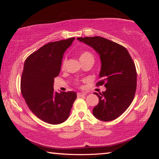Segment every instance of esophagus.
I'll return each mask as SVG.
<instances>
[{
    "mask_svg": "<svg viewBox=\"0 0 159 159\" xmlns=\"http://www.w3.org/2000/svg\"><path fill=\"white\" fill-rule=\"evenodd\" d=\"M77 97H84V96L86 95V93L78 92V93H77Z\"/></svg>",
    "mask_w": 159,
    "mask_h": 159,
    "instance_id": "obj_1",
    "label": "esophagus"
}]
</instances>
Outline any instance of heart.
I'll return each mask as SVG.
<instances>
[{
    "label": "heart",
    "mask_w": 159,
    "mask_h": 159,
    "mask_svg": "<svg viewBox=\"0 0 159 159\" xmlns=\"http://www.w3.org/2000/svg\"><path fill=\"white\" fill-rule=\"evenodd\" d=\"M88 57H93L92 54H91L90 53H89V52L87 51H85V52H83V53L80 55V59H84V58H88ZM66 61H62V63H61V68L62 69H64L65 67H66Z\"/></svg>",
    "instance_id": "1"
}]
</instances>
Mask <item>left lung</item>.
<instances>
[{"label": "left lung", "instance_id": "8db88e82", "mask_svg": "<svg viewBox=\"0 0 159 159\" xmlns=\"http://www.w3.org/2000/svg\"><path fill=\"white\" fill-rule=\"evenodd\" d=\"M77 40L92 47L99 54L101 80L97 86L106 88L98 96V103L93 114L102 121H111L121 116L134 99L137 89V71L129 52L124 46L100 36L79 37Z\"/></svg>", "mask_w": 159, "mask_h": 159}]
</instances>
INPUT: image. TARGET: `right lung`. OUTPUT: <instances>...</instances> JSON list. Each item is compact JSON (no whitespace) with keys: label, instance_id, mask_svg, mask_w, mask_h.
I'll use <instances>...</instances> for the list:
<instances>
[{"label":"right lung","instance_id":"add662e5","mask_svg":"<svg viewBox=\"0 0 159 159\" xmlns=\"http://www.w3.org/2000/svg\"><path fill=\"white\" fill-rule=\"evenodd\" d=\"M74 37L50 42L26 59L20 82V89L29 108L46 123L57 125L68 118L77 98L75 92L54 91V78L61 70L64 52Z\"/></svg>","mask_w":159,"mask_h":159}]
</instances>
